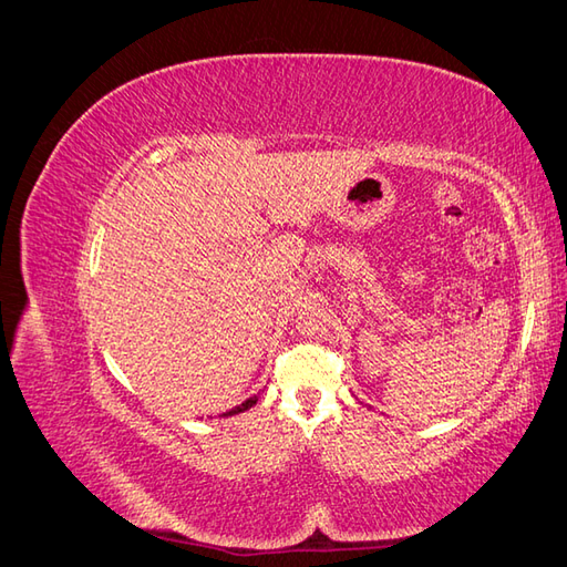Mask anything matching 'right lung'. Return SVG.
<instances>
[{"label": "right lung", "instance_id": "obj_1", "mask_svg": "<svg viewBox=\"0 0 567 567\" xmlns=\"http://www.w3.org/2000/svg\"><path fill=\"white\" fill-rule=\"evenodd\" d=\"M255 402H257V394H252V398H248L244 404H238V406H234V409H229L227 414H221V416H234V414H241V411H248L250 406H255Z\"/></svg>", "mask_w": 567, "mask_h": 567}]
</instances>
